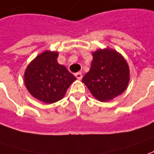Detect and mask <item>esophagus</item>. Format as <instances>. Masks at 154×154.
<instances>
[{
	"label": "esophagus",
	"instance_id": "1",
	"mask_svg": "<svg viewBox=\"0 0 154 154\" xmlns=\"http://www.w3.org/2000/svg\"><path fill=\"white\" fill-rule=\"evenodd\" d=\"M75 77H77L78 80H81L82 77V75L81 72H77L75 73Z\"/></svg>",
	"mask_w": 154,
	"mask_h": 154
}]
</instances>
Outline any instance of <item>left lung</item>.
Listing matches in <instances>:
<instances>
[{
	"label": "left lung",
	"instance_id": "8db88e82",
	"mask_svg": "<svg viewBox=\"0 0 154 154\" xmlns=\"http://www.w3.org/2000/svg\"><path fill=\"white\" fill-rule=\"evenodd\" d=\"M92 55L91 68L82 81L96 99L101 102L112 100L128 86V63L121 54L108 47L99 49Z\"/></svg>",
	"mask_w": 154,
	"mask_h": 154
}]
</instances>
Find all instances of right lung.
<instances>
[{
  "label": "right lung",
  "instance_id": "right-lung-1",
  "mask_svg": "<svg viewBox=\"0 0 154 154\" xmlns=\"http://www.w3.org/2000/svg\"><path fill=\"white\" fill-rule=\"evenodd\" d=\"M57 51H45L28 65L24 83L29 94L45 103L63 99L70 85L77 78L57 61Z\"/></svg>",
  "mask_w": 154,
  "mask_h": 154
}]
</instances>
